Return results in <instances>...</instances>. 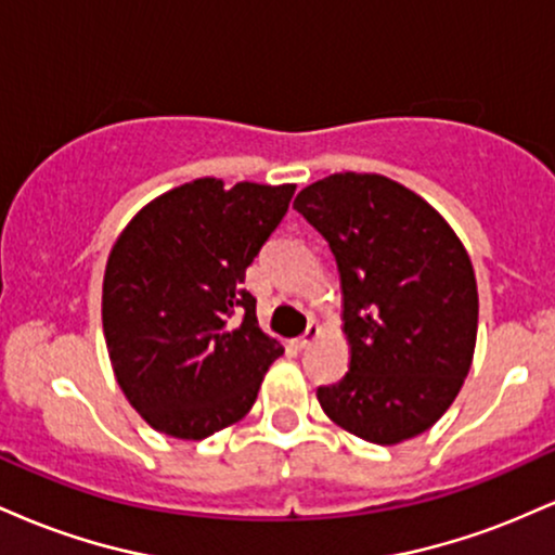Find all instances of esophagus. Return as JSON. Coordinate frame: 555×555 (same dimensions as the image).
Instances as JSON below:
<instances>
[{
    "mask_svg": "<svg viewBox=\"0 0 555 555\" xmlns=\"http://www.w3.org/2000/svg\"><path fill=\"white\" fill-rule=\"evenodd\" d=\"M318 336H321V326H318V323H310L308 331H305V334L299 336V339H295V344H297L299 349H308L310 344L318 339Z\"/></svg>",
    "mask_w": 555,
    "mask_h": 555,
    "instance_id": "obj_1",
    "label": "esophagus"
}]
</instances>
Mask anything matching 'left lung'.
Here are the masks:
<instances>
[{
    "instance_id": "left-lung-1",
    "label": "left lung",
    "mask_w": 555,
    "mask_h": 555,
    "mask_svg": "<svg viewBox=\"0 0 555 555\" xmlns=\"http://www.w3.org/2000/svg\"><path fill=\"white\" fill-rule=\"evenodd\" d=\"M339 266L349 373L318 388L323 412L393 446L438 423L473 365V260L430 203L384 175L341 171L295 197Z\"/></svg>"
}]
</instances>
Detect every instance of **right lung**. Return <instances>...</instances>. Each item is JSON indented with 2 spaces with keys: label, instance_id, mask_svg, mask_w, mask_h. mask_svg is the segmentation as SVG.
Here are the masks:
<instances>
[{
  "label": "right lung",
  "instance_id": "add662e5",
  "mask_svg": "<svg viewBox=\"0 0 555 555\" xmlns=\"http://www.w3.org/2000/svg\"><path fill=\"white\" fill-rule=\"evenodd\" d=\"M292 195L295 184L227 190L203 177L140 208L114 242L101 295L106 349L151 428L201 441L256 404L284 347L260 331L245 271Z\"/></svg>",
  "mask_w": 555,
  "mask_h": 555
}]
</instances>
